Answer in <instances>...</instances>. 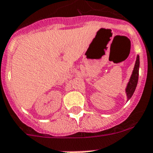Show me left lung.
Wrapping results in <instances>:
<instances>
[{
	"label": "left lung",
	"mask_w": 153,
	"mask_h": 153,
	"mask_svg": "<svg viewBox=\"0 0 153 153\" xmlns=\"http://www.w3.org/2000/svg\"><path fill=\"white\" fill-rule=\"evenodd\" d=\"M139 69H140V56H137L134 70H133V72H132V74H131L130 81H129L128 84H127L126 88L127 100L131 99V97L134 94V91H135L137 83H138V79H139Z\"/></svg>",
	"instance_id": "obj_1"
}]
</instances>
